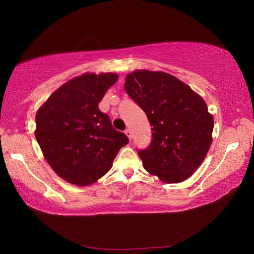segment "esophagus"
Instances as JSON below:
<instances>
[{
    "label": "esophagus",
    "mask_w": 254,
    "mask_h": 254,
    "mask_svg": "<svg viewBox=\"0 0 254 254\" xmlns=\"http://www.w3.org/2000/svg\"><path fill=\"white\" fill-rule=\"evenodd\" d=\"M124 133H126V135L128 137V139H130V141H131V139H132V131L130 130V128H127V130L126 131H124Z\"/></svg>",
    "instance_id": "1"
}]
</instances>
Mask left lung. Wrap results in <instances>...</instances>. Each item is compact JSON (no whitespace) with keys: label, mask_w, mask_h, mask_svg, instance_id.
Masks as SVG:
<instances>
[{"label":"left lung","mask_w":254,"mask_h":254,"mask_svg":"<svg viewBox=\"0 0 254 254\" xmlns=\"http://www.w3.org/2000/svg\"><path fill=\"white\" fill-rule=\"evenodd\" d=\"M124 88L152 126L149 146L137 150L145 170L166 183L187 180L212 143L214 119L202 97L172 75L147 69L127 74Z\"/></svg>","instance_id":"1"}]
</instances>
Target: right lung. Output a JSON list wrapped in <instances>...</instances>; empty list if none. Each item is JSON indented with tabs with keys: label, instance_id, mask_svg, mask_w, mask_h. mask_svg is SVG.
Wrapping results in <instances>:
<instances>
[{
	"label": "right lung",
	"instance_id": "right-lung-1",
	"mask_svg": "<svg viewBox=\"0 0 254 254\" xmlns=\"http://www.w3.org/2000/svg\"><path fill=\"white\" fill-rule=\"evenodd\" d=\"M117 80L115 73L83 74L59 87L37 111V142L51 168L69 183L93 185L128 143L98 108Z\"/></svg>",
	"mask_w": 254,
	"mask_h": 254
}]
</instances>
